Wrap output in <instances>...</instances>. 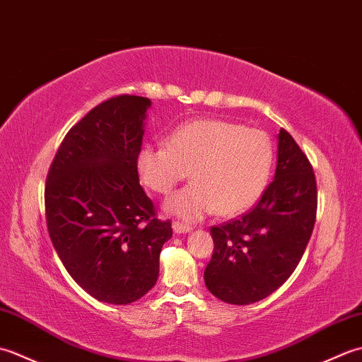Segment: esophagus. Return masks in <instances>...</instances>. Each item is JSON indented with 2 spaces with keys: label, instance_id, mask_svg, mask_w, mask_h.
Wrapping results in <instances>:
<instances>
[{
  "label": "esophagus",
  "instance_id": "obj_1",
  "mask_svg": "<svg viewBox=\"0 0 362 362\" xmlns=\"http://www.w3.org/2000/svg\"><path fill=\"white\" fill-rule=\"evenodd\" d=\"M173 230L175 233H189L191 230H193V227L191 226H188V224H183V222H177V221H174L173 222Z\"/></svg>",
  "mask_w": 362,
  "mask_h": 362
}]
</instances>
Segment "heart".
<instances>
[{
    "instance_id": "obj_1",
    "label": "heart",
    "mask_w": 362,
    "mask_h": 362,
    "mask_svg": "<svg viewBox=\"0 0 362 362\" xmlns=\"http://www.w3.org/2000/svg\"><path fill=\"white\" fill-rule=\"evenodd\" d=\"M166 146H144L136 171L146 188L171 193L191 171L194 182L165 202L169 214L201 221L213 213L236 216L258 202L274 166V146L263 130L226 119H196L177 127Z\"/></svg>"
}]
</instances>
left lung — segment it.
<instances>
[{
    "mask_svg": "<svg viewBox=\"0 0 362 362\" xmlns=\"http://www.w3.org/2000/svg\"><path fill=\"white\" fill-rule=\"evenodd\" d=\"M317 211L316 177L286 130L279 134L274 180L240 219L211 227L213 257L204 280L214 297L250 305L271 296L296 271Z\"/></svg>",
    "mask_w": 362,
    "mask_h": 362,
    "instance_id": "left-lung-1",
    "label": "left lung"
}]
</instances>
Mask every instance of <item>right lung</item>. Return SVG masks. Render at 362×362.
I'll use <instances>...</instances> for the list:
<instances>
[{
  "label": "right lung",
  "mask_w": 362,
  "mask_h": 362,
  "mask_svg": "<svg viewBox=\"0 0 362 362\" xmlns=\"http://www.w3.org/2000/svg\"><path fill=\"white\" fill-rule=\"evenodd\" d=\"M151 99L121 95L70 129L45 188L46 224L65 269L99 302L129 305L158 279L171 221L156 218L136 156Z\"/></svg>",
  "instance_id": "right-lung-1"
}]
</instances>
